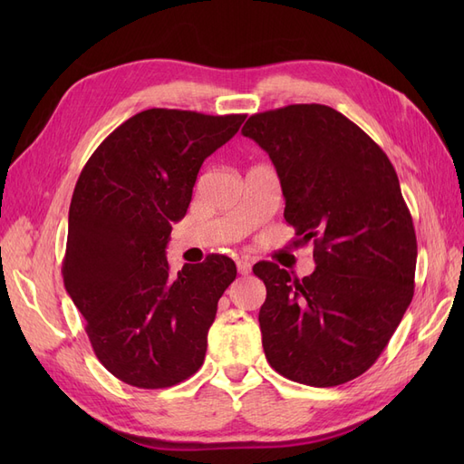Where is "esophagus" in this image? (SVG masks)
I'll return each mask as SVG.
<instances>
[{"label": "esophagus", "instance_id": "1", "mask_svg": "<svg viewBox=\"0 0 464 464\" xmlns=\"http://www.w3.org/2000/svg\"><path fill=\"white\" fill-rule=\"evenodd\" d=\"M251 265H254V263H251L249 257H240V259L236 261L237 273H240V275H249L251 273Z\"/></svg>", "mask_w": 464, "mask_h": 464}]
</instances>
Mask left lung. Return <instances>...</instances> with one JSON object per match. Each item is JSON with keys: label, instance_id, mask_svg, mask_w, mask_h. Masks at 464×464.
Listing matches in <instances>:
<instances>
[{"label": "left lung", "instance_id": "8db88e82", "mask_svg": "<svg viewBox=\"0 0 464 464\" xmlns=\"http://www.w3.org/2000/svg\"><path fill=\"white\" fill-rule=\"evenodd\" d=\"M242 133L276 168L294 246L314 242L315 271L302 280L271 261L254 266L266 286V362L304 385L346 383L373 366L414 296L416 234L395 168L323 104L261 111Z\"/></svg>", "mask_w": 464, "mask_h": 464}]
</instances>
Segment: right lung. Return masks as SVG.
<instances>
[{"instance_id":"obj_1","label":"right lung","mask_w":464,"mask_h":464,"mask_svg":"<svg viewBox=\"0 0 464 464\" xmlns=\"http://www.w3.org/2000/svg\"><path fill=\"white\" fill-rule=\"evenodd\" d=\"M244 120L139 111L104 139L77 179L63 285L87 321L96 358L123 383L164 389L201 368L236 265L210 256L172 275L166 244L188 213L203 160Z\"/></svg>"}]
</instances>
